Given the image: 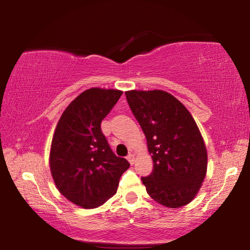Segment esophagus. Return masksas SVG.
Returning a JSON list of instances; mask_svg holds the SVG:
<instances>
[{
    "mask_svg": "<svg viewBox=\"0 0 250 250\" xmlns=\"http://www.w3.org/2000/svg\"><path fill=\"white\" fill-rule=\"evenodd\" d=\"M126 160L129 161L130 164H133V162H134V155L132 153H130L128 156H126Z\"/></svg>",
    "mask_w": 250,
    "mask_h": 250,
    "instance_id": "obj_1",
    "label": "esophagus"
}]
</instances>
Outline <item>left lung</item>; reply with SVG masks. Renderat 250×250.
Instances as JSON below:
<instances>
[{
	"mask_svg": "<svg viewBox=\"0 0 250 250\" xmlns=\"http://www.w3.org/2000/svg\"><path fill=\"white\" fill-rule=\"evenodd\" d=\"M126 101L140 124L152 154L153 170L141 177L159 204H188L206 175L207 152L195 120L183 104L163 90H131Z\"/></svg>",
	"mask_w": 250,
	"mask_h": 250,
	"instance_id": "left-lung-1",
	"label": "left lung"
}]
</instances>
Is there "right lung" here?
Masks as SVG:
<instances>
[{"label":"right lung","mask_w":250,"mask_h":250,"mask_svg":"<svg viewBox=\"0 0 250 250\" xmlns=\"http://www.w3.org/2000/svg\"><path fill=\"white\" fill-rule=\"evenodd\" d=\"M122 95L91 88L62 112L50 147L49 166L58 191L83 208H95L115 195L130 163L117 156L101 131V121Z\"/></svg>","instance_id":"right-lung-1"}]
</instances>
